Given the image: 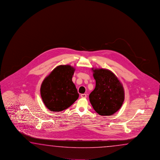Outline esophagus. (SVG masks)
Instances as JSON below:
<instances>
[{"mask_svg": "<svg viewBox=\"0 0 160 160\" xmlns=\"http://www.w3.org/2000/svg\"><path fill=\"white\" fill-rule=\"evenodd\" d=\"M81 97L82 98H85L87 97V95L86 94H82L81 95Z\"/></svg>", "mask_w": 160, "mask_h": 160, "instance_id": "1", "label": "esophagus"}]
</instances>
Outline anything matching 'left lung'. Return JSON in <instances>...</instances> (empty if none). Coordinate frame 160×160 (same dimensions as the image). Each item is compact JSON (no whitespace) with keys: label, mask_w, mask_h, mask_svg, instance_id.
Instances as JSON below:
<instances>
[{"label":"left lung","mask_w":160,"mask_h":160,"mask_svg":"<svg viewBox=\"0 0 160 160\" xmlns=\"http://www.w3.org/2000/svg\"><path fill=\"white\" fill-rule=\"evenodd\" d=\"M95 88L89 99L93 109L100 116H112L118 111L125 99L122 83L111 70L92 68Z\"/></svg>","instance_id":"8db88e82"}]
</instances>
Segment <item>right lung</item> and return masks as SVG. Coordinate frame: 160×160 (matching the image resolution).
Instances as JSON below:
<instances>
[{
	"mask_svg": "<svg viewBox=\"0 0 160 160\" xmlns=\"http://www.w3.org/2000/svg\"><path fill=\"white\" fill-rule=\"evenodd\" d=\"M75 70L70 65H59L42 82L41 98L49 110L63 111L78 98L77 89L72 81Z\"/></svg>",
	"mask_w": 160,
	"mask_h": 160,
	"instance_id": "add662e5",
	"label": "right lung"
}]
</instances>
